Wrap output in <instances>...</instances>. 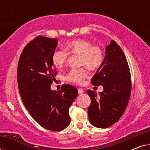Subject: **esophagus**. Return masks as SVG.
<instances>
[{"label":"esophagus","instance_id":"obj_1","mask_svg":"<svg viewBox=\"0 0 150 150\" xmlns=\"http://www.w3.org/2000/svg\"><path fill=\"white\" fill-rule=\"evenodd\" d=\"M78 93H79V94H83L84 93V90L83 89H81V88H79V89H78Z\"/></svg>","mask_w":150,"mask_h":150}]
</instances>
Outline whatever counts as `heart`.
<instances>
[{
	"label": "heart",
	"mask_w": 150,
	"mask_h": 150,
	"mask_svg": "<svg viewBox=\"0 0 150 150\" xmlns=\"http://www.w3.org/2000/svg\"><path fill=\"white\" fill-rule=\"evenodd\" d=\"M69 52L65 50H57L52 57V64L57 69H61L66 64L69 58V53L79 54V64L85 65L90 69H96L103 63L104 51L100 46L92 45V43L84 39H77L67 44ZM87 77L85 68L72 69L67 74L66 79L71 83L81 85Z\"/></svg>",
	"instance_id": "obj_1"
}]
</instances>
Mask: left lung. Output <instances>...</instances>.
<instances>
[{"instance_id": "left-lung-1", "label": "left lung", "mask_w": 150, "mask_h": 150, "mask_svg": "<svg viewBox=\"0 0 150 150\" xmlns=\"http://www.w3.org/2000/svg\"><path fill=\"white\" fill-rule=\"evenodd\" d=\"M105 52L103 63L91 81L93 85L103 86V91L97 94L87 91L91 98L89 120L99 128H108L120 120L128 105L132 89L130 69L120 46L111 40Z\"/></svg>"}]
</instances>
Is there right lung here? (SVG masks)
Here are the masks:
<instances>
[{
	"label": "right lung",
	"mask_w": 150,
	"mask_h": 150,
	"mask_svg": "<svg viewBox=\"0 0 150 150\" xmlns=\"http://www.w3.org/2000/svg\"><path fill=\"white\" fill-rule=\"evenodd\" d=\"M57 44V39L41 35L30 41L20 55L17 76L24 106L41 126L55 132L70 124L69 108L79 95L68 84L60 91L50 89L57 74L52 61Z\"/></svg>",
	"instance_id": "right-lung-1"
}]
</instances>
